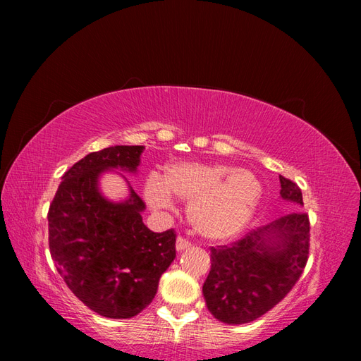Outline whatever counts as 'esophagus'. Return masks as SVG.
Returning a JSON list of instances; mask_svg holds the SVG:
<instances>
[{
    "instance_id": "obj_1",
    "label": "esophagus",
    "mask_w": 361,
    "mask_h": 361,
    "mask_svg": "<svg viewBox=\"0 0 361 361\" xmlns=\"http://www.w3.org/2000/svg\"><path fill=\"white\" fill-rule=\"evenodd\" d=\"M191 245V243L188 241L187 238H183V236H179L178 238V241H176V248H178V251H182V250H185V248H188Z\"/></svg>"
}]
</instances>
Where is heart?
Instances as JSON below:
<instances>
[{
    "label": "heart",
    "mask_w": 361,
    "mask_h": 361,
    "mask_svg": "<svg viewBox=\"0 0 361 361\" xmlns=\"http://www.w3.org/2000/svg\"><path fill=\"white\" fill-rule=\"evenodd\" d=\"M190 200L188 216L195 232L211 241L235 236L248 223L260 200L262 188L255 174L226 166L180 162L164 176H152L146 197L155 207H169L171 195Z\"/></svg>",
    "instance_id": "b5f03b06"
}]
</instances>
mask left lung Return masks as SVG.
Segmentation results:
<instances>
[{"label": "left lung", "instance_id": "left-lung-1", "mask_svg": "<svg viewBox=\"0 0 361 361\" xmlns=\"http://www.w3.org/2000/svg\"><path fill=\"white\" fill-rule=\"evenodd\" d=\"M280 195L302 204L300 187L280 176ZM310 250V220L292 212L253 228L231 245L211 247V271L203 285L207 309L224 324L260 318L292 290Z\"/></svg>", "mask_w": 361, "mask_h": 361}]
</instances>
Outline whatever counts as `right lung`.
Segmentation results:
<instances>
[{"label": "right lung", "instance_id": "add662e5", "mask_svg": "<svg viewBox=\"0 0 361 361\" xmlns=\"http://www.w3.org/2000/svg\"><path fill=\"white\" fill-rule=\"evenodd\" d=\"M143 146L93 152L63 174L48 211L49 251L59 274L87 307L105 318H133L155 298L161 276L176 257L174 228L145 226L146 204L130 190L126 202L102 197L105 170L135 171Z\"/></svg>", "mask_w": 361, "mask_h": 361}]
</instances>
